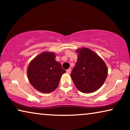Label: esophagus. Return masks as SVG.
I'll use <instances>...</instances> for the list:
<instances>
[{
	"label": "esophagus",
	"mask_w": 130,
	"mask_h": 130,
	"mask_svg": "<svg viewBox=\"0 0 130 130\" xmlns=\"http://www.w3.org/2000/svg\"><path fill=\"white\" fill-rule=\"evenodd\" d=\"M70 72H71V69H67V70H66V73L67 74H70Z\"/></svg>",
	"instance_id": "esophagus-1"
}]
</instances>
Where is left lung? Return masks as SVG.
Here are the masks:
<instances>
[{"instance_id":"left-lung-1","label":"left lung","mask_w":130,"mask_h":130,"mask_svg":"<svg viewBox=\"0 0 130 130\" xmlns=\"http://www.w3.org/2000/svg\"><path fill=\"white\" fill-rule=\"evenodd\" d=\"M77 61L71 77L80 92L85 93L98 90L107 77L108 68L102 58L88 48L76 50Z\"/></svg>"}]
</instances>
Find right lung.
<instances>
[{
  "instance_id": "right-lung-1",
  "label": "right lung",
  "mask_w": 130,
  "mask_h": 130,
  "mask_svg": "<svg viewBox=\"0 0 130 130\" xmlns=\"http://www.w3.org/2000/svg\"><path fill=\"white\" fill-rule=\"evenodd\" d=\"M55 58L54 53L43 52L35 57L28 66V80L35 89L42 93H48L56 89L62 74L66 72Z\"/></svg>"
}]
</instances>
